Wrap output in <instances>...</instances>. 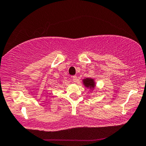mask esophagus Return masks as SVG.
Segmentation results:
<instances>
[{
	"instance_id": "esophagus-1",
	"label": "esophagus",
	"mask_w": 146,
	"mask_h": 146,
	"mask_svg": "<svg viewBox=\"0 0 146 146\" xmlns=\"http://www.w3.org/2000/svg\"><path fill=\"white\" fill-rule=\"evenodd\" d=\"M72 80H73V82H77V76H72Z\"/></svg>"
}]
</instances>
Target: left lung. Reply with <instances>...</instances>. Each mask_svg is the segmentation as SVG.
<instances>
[{"label": "left lung", "instance_id": "8db88e82", "mask_svg": "<svg viewBox=\"0 0 146 146\" xmlns=\"http://www.w3.org/2000/svg\"><path fill=\"white\" fill-rule=\"evenodd\" d=\"M83 82L86 87H90V88H94V82L93 79L87 78V79L83 80Z\"/></svg>", "mask_w": 146, "mask_h": 146}]
</instances>
